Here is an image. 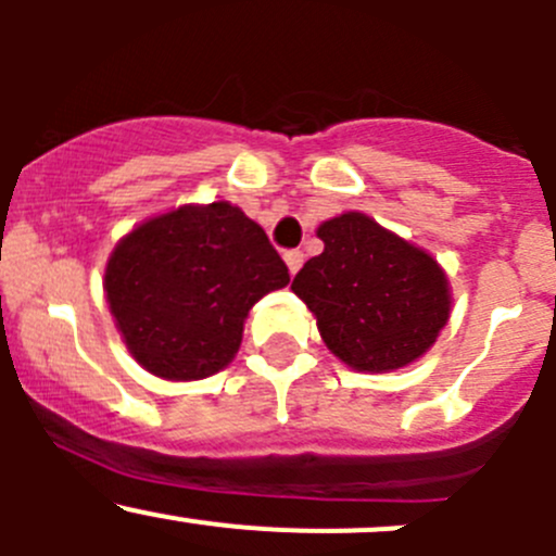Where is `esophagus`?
<instances>
[{
    "mask_svg": "<svg viewBox=\"0 0 556 556\" xmlns=\"http://www.w3.org/2000/svg\"><path fill=\"white\" fill-rule=\"evenodd\" d=\"M285 263H288L290 274H299V268L304 266V252H301V250H288V252H285Z\"/></svg>",
    "mask_w": 556,
    "mask_h": 556,
    "instance_id": "obj_1",
    "label": "esophagus"
}]
</instances>
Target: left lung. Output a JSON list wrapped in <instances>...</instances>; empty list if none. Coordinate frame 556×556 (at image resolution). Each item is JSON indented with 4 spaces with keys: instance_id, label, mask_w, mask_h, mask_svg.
<instances>
[{
    "instance_id": "obj_1",
    "label": "left lung",
    "mask_w": 556,
    "mask_h": 556,
    "mask_svg": "<svg viewBox=\"0 0 556 556\" xmlns=\"http://www.w3.org/2000/svg\"><path fill=\"white\" fill-rule=\"evenodd\" d=\"M325 242L293 279L328 350L357 371H392L422 357L450 319V285L419 247L346 212L317 228Z\"/></svg>"
}]
</instances>
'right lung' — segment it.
<instances>
[{
    "label": "right lung",
    "instance_id": "1",
    "mask_svg": "<svg viewBox=\"0 0 556 556\" xmlns=\"http://www.w3.org/2000/svg\"><path fill=\"white\" fill-rule=\"evenodd\" d=\"M290 274L239 206H179L134 228L110 255L104 290L128 352L161 379L217 374L242 344L244 317Z\"/></svg>",
    "mask_w": 556,
    "mask_h": 556
}]
</instances>
